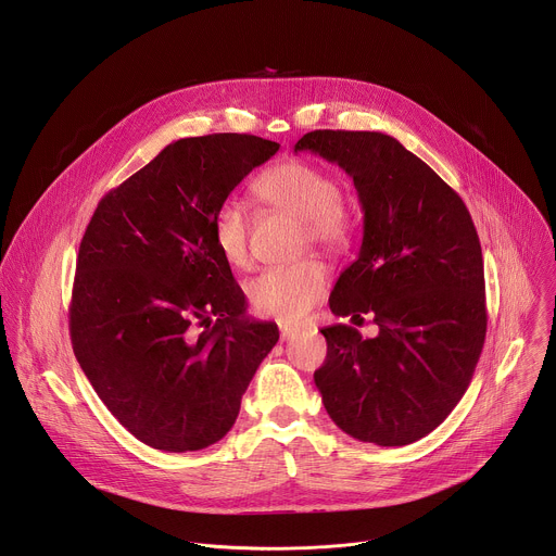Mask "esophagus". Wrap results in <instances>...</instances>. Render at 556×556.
<instances>
[{
    "label": "esophagus",
    "instance_id": "obj_1",
    "mask_svg": "<svg viewBox=\"0 0 556 556\" xmlns=\"http://www.w3.org/2000/svg\"><path fill=\"white\" fill-rule=\"evenodd\" d=\"M294 334H296V328H292V326H279V337H281V341H290V339H294Z\"/></svg>",
    "mask_w": 556,
    "mask_h": 556
}]
</instances>
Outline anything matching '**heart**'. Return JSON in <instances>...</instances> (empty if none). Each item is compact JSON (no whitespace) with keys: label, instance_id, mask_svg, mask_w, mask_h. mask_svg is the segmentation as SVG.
<instances>
[{"label":"heart","instance_id":"obj_1","mask_svg":"<svg viewBox=\"0 0 556 556\" xmlns=\"http://www.w3.org/2000/svg\"><path fill=\"white\" fill-rule=\"evenodd\" d=\"M257 198L273 211L301 219V244L341 251L354 232V215L341 198L339 180L307 161H286L255 182ZM213 237L219 255L235 268L251 264V215L247 206L228 198L213 215ZM330 277L316 257L275 266L249 283V299L257 314L281 324H299L319 305Z\"/></svg>","mask_w":556,"mask_h":556}]
</instances>
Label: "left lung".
Returning a JSON list of instances; mask_svg holds the SVG:
<instances>
[{
	"mask_svg": "<svg viewBox=\"0 0 556 556\" xmlns=\"http://www.w3.org/2000/svg\"><path fill=\"white\" fill-rule=\"evenodd\" d=\"M294 151L337 163L363 208V244L330 309L378 337L330 326L314 371L326 412L348 435L405 446L431 433L459 403L486 337L484 260L462 198L418 155L380 131L305 134Z\"/></svg>",
	"mask_w": 556,
	"mask_h": 556,
	"instance_id": "obj_1",
	"label": "left lung"
}]
</instances>
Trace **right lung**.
<instances>
[{
	"instance_id": "right-lung-1",
	"label": "right lung",
	"mask_w": 556,
	"mask_h": 556,
	"mask_svg": "<svg viewBox=\"0 0 556 556\" xmlns=\"http://www.w3.org/2000/svg\"><path fill=\"white\" fill-rule=\"evenodd\" d=\"M279 144L208 134L167 144L97 206L78 249L70 337L112 416L147 446L222 440L279 341L251 321L213 237L228 193Z\"/></svg>"
}]
</instances>
